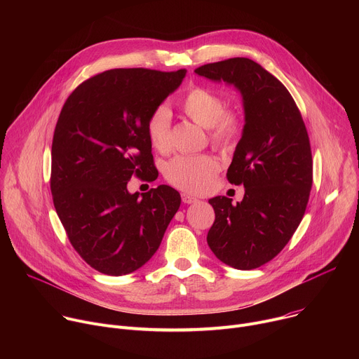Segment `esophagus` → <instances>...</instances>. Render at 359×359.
Listing matches in <instances>:
<instances>
[{"label":"esophagus","instance_id":"obj_1","mask_svg":"<svg viewBox=\"0 0 359 359\" xmlns=\"http://www.w3.org/2000/svg\"><path fill=\"white\" fill-rule=\"evenodd\" d=\"M182 200H183V203H186V204H191V203H196V201H197L196 197H193V196H190V194H186V193L182 194Z\"/></svg>","mask_w":359,"mask_h":359}]
</instances>
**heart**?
Here are the masks:
<instances>
[{"label":"heart","mask_w":359,"mask_h":359,"mask_svg":"<svg viewBox=\"0 0 359 359\" xmlns=\"http://www.w3.org/2000/svg\"><path fill=\"white\" fill-rule=\"evenodd\" d=\"M179 108L196 125L208 129L209 142L216 147H230L244 129V115L240 109L226 108L224 97L212 88L191 85L179 100ZM172 115L166 107L153 109L146 121L149 142L156 150L166 153L170 149ZM220 163L210 155L176 156L166 169V180L187 193L206 191Z\"/></svg>","instance_id":"heart-1"}]
</instances>
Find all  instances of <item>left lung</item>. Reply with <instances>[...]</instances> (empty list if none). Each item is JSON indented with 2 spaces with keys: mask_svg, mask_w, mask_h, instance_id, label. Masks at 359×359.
<instances>
[{
  "mask_svg": "<svg viewBox=\"0 0 359 359\" xmlns=\"http://www.w3.org/2000/svg\"><path fill=\"white\" fill-rule=\"evenodd\" d=\"M194 72L233 83L245 114L227 170V180L245 193L237 204L226 196L209 200L216 219L208 244L230 267L257 269L285 247L304 217L313 186L309 132L291 93L257 62L230 58Z\"/></svg>",
  "mask_w": 359,
  "mask_h": 359,
  "instance_id": "left-lung-1",
  "label": "left lung"
}]
</instances>
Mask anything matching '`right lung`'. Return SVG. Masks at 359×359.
<instances>
[{"label": "right lung", "mask_w": 359, "mask_h": 359, "mask_svg": "<svg viewBox=\"0 0 359 359\" xmlns=\"http://www.w3.org/2000/svg\"><path fill=\"white\" fill-rule=\"evenodd\" d=\"M186 69L118 68L83 81L60 114L50 151V193L81 257L108 276L129 274L159 248L180 194L161 184L130 194L128 182L158 179L149 114L183 81Z\"/></svg>", "instance_id": "obj_1"}]
</instances>
